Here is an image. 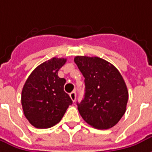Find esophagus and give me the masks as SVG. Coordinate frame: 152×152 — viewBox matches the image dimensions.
Wrapping results in <instances>:
<instances>
[{"instance_id":"obj_1","label":"esophagus","mask_w":152,"mask_h":152,"mask_svg":"<svg viewBox=\"0 0 152 152\" xmlns=\"http://www.w3.org/2000/svg\"><path fill=\"white\" fill-rule=\"evenodd\" d=\"M70 97L72 100V102H75L76 99V93L75 91H72V93H70Z\"/></svg>"}]
</instances>
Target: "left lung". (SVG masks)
I'll use <instances>...</instances> for the list:
<instances>
[{
  "instance_id": "left-lung-1",
  "label": "left lung",
  "mask_w": 152,
  "mask_h": 152,
  "mask_svg": "<svg viewBox=\"0 0 152 152\" xmlns=\"http://www.w3.org/2000/svg\"><path fill=\"white\" fill-rule=\"evenodd\" d=\"M74 61L85 77L84 99L77 103L81 117L96 129H109L126 110L128 91L116 68L104 59L76 56Z\"/></svg>"
}]
</instances>
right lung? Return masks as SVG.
<instances>
[{
  "label": "right lung",
  "instance_id": "obj_1",
  "mask_svg": "<svg viewBox=\"0 0 152 152\" xmlns=\"http://www.w3.org/2000/svg\"><path fill=\"white\" fill-rule=\"evenodd\" d=\"M66 59L53 57L39 65L25 83L21 105L25 116L35 127L46 129L61 121L68 106L72 104L64 91L66 80L58 72Z\"/></svg>",
  "mask_w": 152,
  "mask_h": 152
}]
</instances>
